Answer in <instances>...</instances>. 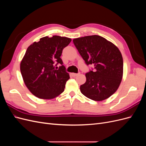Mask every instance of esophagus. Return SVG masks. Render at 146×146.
<instances>
[{
	"instance_id": "1",
	"label": "esophagus",
	"mask_w": 146,
	"mask_h": 146,
	"mask_svg": "<svg viewBox=\"0 0 146 146\" xmlns=\"http://www.w3.org/2000/svg\"><path fill=\"white\" fill-rule=\"evenodd\" d=\"M79 74H80V73H78V74H76V73H72V76H74V77H76V76H78Z\"/></svg>"
}]
</instances>
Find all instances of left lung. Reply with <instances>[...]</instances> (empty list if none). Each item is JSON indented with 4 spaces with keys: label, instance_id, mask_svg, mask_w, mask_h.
<instances>
[{
    "label": "left lung",
    "instance_id": "1",
    "mask_svg": "<svg viewBox=\"0 0 146 146\" xmlns=\"http://www.w3.org/2000/svg\"><path fill=\"white\" fill-rule=\"evenodd\" d=\"M73 42L87 66L94 68L86 74V81L80 91L95 101L108 98L116 91L123 74V58L119 48L99 35L73 39Z\"/></svg>",
    "mask_w": 146,
    "mask_h": 146
}]
</instances>
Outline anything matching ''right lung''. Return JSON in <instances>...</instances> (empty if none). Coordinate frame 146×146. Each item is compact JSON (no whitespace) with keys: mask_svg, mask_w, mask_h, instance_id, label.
I'll list each match as a JSON object with an SVG mask.
<instances>
[{"mask_svg":"<svg viewBox=\"0 0 146 146\" xmlns=\"http://www.w3.org/2000/svg\"><path fill=\"white\" fill-rule=\"evenodd\" d=\"M70 41L66 37L45 36L27 48L21 72L26 86L37 98L50 99L64 91L70 77L60 56ZM58 64L61 66L58 68Z\"/></svg>","mask_w":146,"mask_h":146,"instance_id":"1","label":"right lung"}]
</instances>
